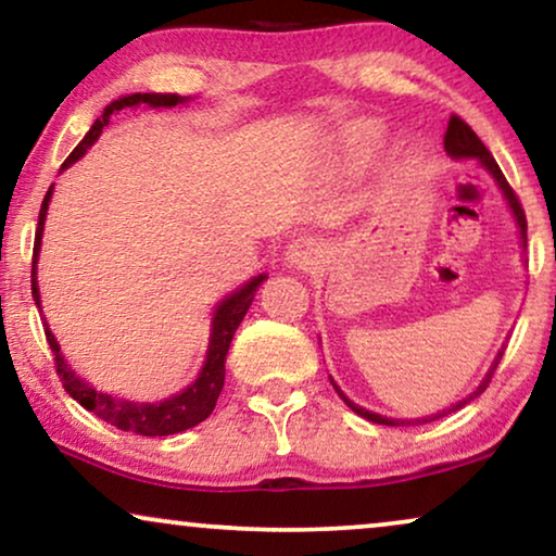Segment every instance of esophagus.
Returning <instances> with one entry per match:
<instances>
[{
    "mask_svg": "<svg viewBox=\"0 0 556 556\" xmlns=\"http://www.w3.org/2000/svg\"><path fill=\"white\" fill-rule=\"evenodd\" d=\"M318 257H321V245L314 238H299L288 248V263L295 265V268H308Z\"/></svg>",
    "mask_w": 556,
    "mask_h": 556,
    "instance_id": "esophagus-1",
    "label": "esophagus"
}]
</instances>
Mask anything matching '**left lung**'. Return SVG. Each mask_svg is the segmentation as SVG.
<instances>
[{"mask_svg": "<svg viewBox=\"0 0 556 556\" xmlns=\"http://www.w3.org/2000/svg\"><path fill=\"white\" fill-rule=\"evenodd\" d=\"M445 151H447V154H451L453 159H476V162H481V166H485V169L491 172V177L496 179V185L501 187V192H504V197H506L508 207H511V212H514V219H516V225H519V235H521V240H523V248H527V215H523V207H521L519 197H516V192L511 189V185H508V181H506L504 172L498 169L496 159L491 156V151L483 147V141L478 139V136L473 134V128H470V126L466 124V121H463L460 116H451V121H447V131H445ZM501 356H504V352H498V356H496V359H493V364H491L489 375H485V379H483L481 384H478V390H476L473 394H468L466 400H460L458 405H453V407L443 409V413L430 415V417H422V420H392V417H382V415H377V413H369V409H364V407H359V405H354L352 400L344 397V392H341L339 387L333 384V379H331V384H333V390H337V392L341 394V400H344L346 405L352 407L356 415H362L364 420L377 422V425H420V422L438 420V417H443V415H447V413H455V409H460L463 405H468L470 400H476L478 394H481V392L485 390V387H489L491 377H493V371H496L498 362H501Z\"/></svg>", "mask_w": 556, "mask_h": 556, "instance_id": "obj_1", "label": "left lung"}]
</instances>
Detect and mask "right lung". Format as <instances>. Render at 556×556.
Masks as SVG:
<instances>
[{"label": "right lung", "mask_w": 556, "mask_h": 556, "mask_svg": "<svg viewBox=\"0 0 556 556\" xmlns=\"http://www.w3.org/2000/svg\"><path fill=\"white\" fill-rule=\"evenodd\" d=\"M189 98H181L177 93H134V96H121L118 101H113L111 105H105L103 116L96 118V124L90 126V131L83 136V141L71 151V156L63 162V169H67L73 162L86 154L88 147H93V141L101 136L103 126H109V118L113 111L126 109V105H139L147 103L151 109H172V105L185 103ZM52 197V187L45 194L42 207H40V223H37V232H35V250H33V299L40 308V291H37V255H40V245H42V227H45V217H48V202ZM265 280V276H257L245 283L238 291L227 295V299L219 303L215 316H212V331H210V346H207V359H204V367L200 371V377L194 379L187 390H181L174 397L156 402V405H139V402H128V400H118L113 394L98 392L93 384H88L86 379H80L75 375L71 364L65 362V356L60 354V344L52 337V331L45 324V337H48V344L52 349V356H55V371L63 382L65 392L71 394L75 402H80L88 413H93L101 420L111 422L113 428L126 430V432H139V435H149V438H162V435H174V432L189 430L194 425H200L202 420H207L212 415V409L217 405L219 392L225 387V359H227V349H230V341L238 331V326L242 318H245L250 303L255 299L257 286ZM45 321V318H42Z\"/></svg>", "instance_id": "1"}]
</instances>
